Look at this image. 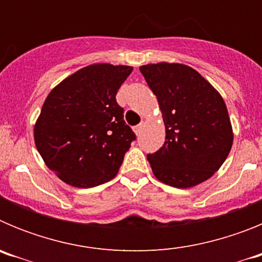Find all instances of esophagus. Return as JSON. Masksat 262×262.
<instances>
[{"label": "esophagus", "instance_id": "obj_1", "mask_svg": "<svg viewBox=\"0 0 262 262\" xmlns=\"http://www.w3.org/2000/svg\"><path fill=\"white\" fill-rule=\"evenodd\" d=\"M143 127H144V123H139L138 126H135L134 127V129H135V133H136V135H139V134L142 133V129H143Z\"/></svg>", "mask_w": 262, "mask_h": 262}]
</instances>
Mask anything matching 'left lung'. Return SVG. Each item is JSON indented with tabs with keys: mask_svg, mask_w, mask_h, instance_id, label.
Listing matches in <instances>:
<instances>
[{
	"mask_svg": "<svg viewBox=\"0 0 262 262\" xmlns=\"http://www.w3.org/2000/svg\"><path fill=\"white\" fill-rule=\"evenodd\" d=\"M159 101L165 143L147 159L159 181L187 189L209 180L231 151L232 127L226 103L209 81L184 64L140 67Z\"/></svg>",
	"mask_w": 262,
	"mask_h": 262,
	"instance_id": "left-lung-1",
	"label": "left lung"
}]
</instances>
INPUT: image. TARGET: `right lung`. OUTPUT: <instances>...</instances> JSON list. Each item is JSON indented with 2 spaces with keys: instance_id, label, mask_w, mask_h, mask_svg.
I'll list each match as a JSON object with an SVG mask.
<instances>
[{
  "instance_id": "1",
  "label": "right lung",
  "mask_w": 262,
  "mask_h": 262,
  "mask_svg": "<svg viewBox=\"0 0 262 262\" xmlns=\"http://www.w3.org/2000/svg\"><path fill=\"white\" fill-rule=\"evenodd\" d=\"M133 67L93 64L51 90L34 127L46 165L76 187L110 181L136 139L117 102Z\"/></svg>"
}]
</instances>
